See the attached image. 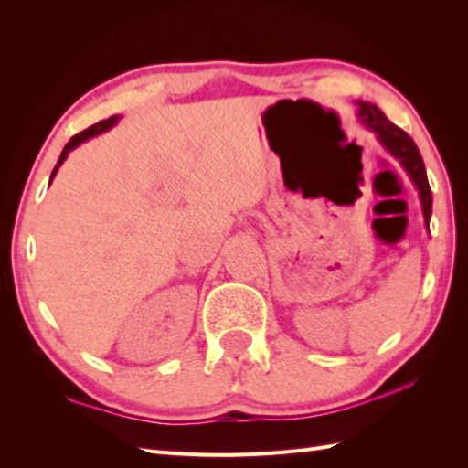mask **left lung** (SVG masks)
I'll return each mask as SVG.
<instances>
[{
	"instance_id": "left-lung-1",
	"label": "left lung",
	"mask_w": 468,
	"mask_h": 468,
	"mask_svg": "<svg viewBox=\"0 0 468 468\" xmlns=\"http://www.w3.org/2000/svg\"><path fill=\"white\" fill-rule=\"evenodd\" d=\"M358 116L370 130L377 132V136L384 144V148H387L394 158H399L402 168L409 172L414 186H417L420 192L424 222L429 226L431 212H432V192H431L427 170H424V162L417 144H414V140L407 132L400 130L397 123H392L387 116H384L375 103L358 101Z\"/></svg>"
}]
</instances>
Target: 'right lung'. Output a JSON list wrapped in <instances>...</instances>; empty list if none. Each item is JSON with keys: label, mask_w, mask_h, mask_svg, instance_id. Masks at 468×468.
Segmentation results:
<instances>
[{"label": "right lung", "mask_w": 468, "mask_h": 468, "mask_svg": "<svg viewBox=\"0 0 468 468\" xmlns=\"http://www.w3.org/2000/svg\"><path fill=\"white\" fill-rule=\"evenodd\" d=\"M116 122H118V116H112V118H108V120H101V122H98V123H93V126H90V128H88V130H84V132L76 133V136L71 138V140L66 144L64 152H61L59 160H58V165L54 168V172H51V178H54V176H56V172H58V168L61 165V162L66 160V155H68V152H69V150H74V148L78 146V144H81L84 140H88V138H91V136H98V133L110 130ZM49 182H51V180H49Z\"/></svg>", "instance_id": "right-lung-1"}]
</instances>
